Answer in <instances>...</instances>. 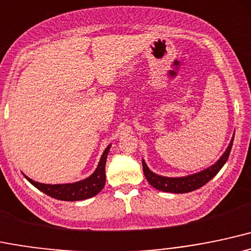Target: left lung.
I'll use <instances>...</instances> for the list:
<instances>
[{"mask_svg":"<svg viewBox=\"0 0 251 251\" xmlns=\"http://www.w3.org/2000/svg\"><path fill=\"white\" fill-rule=\"evenodd\" d=\"M235 134L232 135V139L230 141L229 146L225 149V151L222 154V156L219 157L213 165L209 166L207 168L202 170L201 172H197V173L188 174V176H159V174L154 173L153 171H151V168L148 167L147 163L145 160L142 159V167H143V173H145L146 179L149 184L151 185L154 188L159 191H163V192H171V193H187L191 191L197 190V188H201L204 186L206 182H209L213 176L222 170V167L225 165V162L227 161V157L230 155V151L232 148V142Z\"/></svg>","mask_w":251,"mask_h":251,"instance_id":"left-lung-1","label":"left lung"}]
</instances>
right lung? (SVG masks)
<instances>
[{"label":"right lung","instance_id":"add662e5","mask_svg":"<svg viewBox=\"0 0 251 251\" xmlns=\"http://www.w3.org/2000/svg\"><path fill=\"white\" fill-rule=\"evenodd\" d=\"M111 143L104 149L100 162L91 176L88 178L79 180L75 182H67V184H42V182L34 181L33 179L28 178L26 174H24L33 186L40 190L47 196L52 198L59 199L65 201H84V199L92 198L96 194L100 193L105 185V163L108 157L109 151H110Z\"/></svg>","mask_w":251,"mask_h":251}]
</instances>
